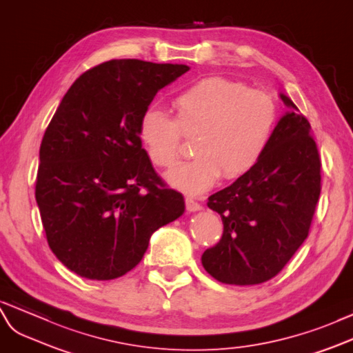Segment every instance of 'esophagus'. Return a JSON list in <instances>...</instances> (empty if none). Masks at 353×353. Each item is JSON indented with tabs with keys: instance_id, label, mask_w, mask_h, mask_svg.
<instances>
[{
	"instance_id": "34e87169",
	"label": "esophagus",
	"mask_w": 353,
	"mask_h": 353,
	"mask_svg": "<svg viewBox=\"0 0 353 353\" xmlns=\"http://www.w3.org/2000/svg\"><path fill=\"white\" fill-rule=\"evenodd\" d=\"M185 203H186V210L188 212H198V210L203 209V205L200 203H196L194 198H191V196H186Z\"/></svg>"
}]
</instances>
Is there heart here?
Here are the masks:
<instances>
[{"label":"heart","mask_w":353,"mask_h":353,"mask_svg":"<svg viewBox=\"0 0 353 353\" xmlns=\"http://www.w3.org/2000/svg\"><path fill=\"white\" fill-rule=\"evenodd\" d=\"M176 119L161 107L141 113L139 135L150 162L171 168L182 153V134L194 141L192 161L167 174L170 185L188 194L209 191L223 176L237 180L254 171L274 139L279 112L259 89L223 77L198 80L173 99Z\"/></svg>","instance_id":"b5f03b06"}]
</instances>
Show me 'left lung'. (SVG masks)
Masks as SVG:
<instances>
[{
	"instance_id": "1",
	"label": "left lung",
	"mask_w": 353,
	"mask_h": 353,
	"mask_svg": "<svg viewBox=\"0 0 353 353\" xmlns=\"http://www.w3.org/2000/svg\"><path fill=\"white\" fill-rule=\"evenodd\" d=\"M263 161L209 196L223 234L207 249V273L227 285H258L279 274L309 236L321 195V158L310 123L292 99Z\"/></svg>"
}]
</instances>
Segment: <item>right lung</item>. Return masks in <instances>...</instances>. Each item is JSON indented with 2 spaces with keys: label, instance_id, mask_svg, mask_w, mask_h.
<instances>
[{
  "label": "right lung",
  "instance_id": "obj_1",
  "mask_svg": "<svg viewBox=\"0 0 353 353\" xmlns=\"http://www.w3.org/2000/svg\"><path fill=\"white\" fill-rule=\"evenodd\" d=\"M189 70L182 64L112 59L71 85L40 146L35 180L49 248L90 280L128 273L153 232L185 212L180 192L155 173L139 122L158 90Z\"/></svg>",
  "mask_w": 353,
  "mask_h": 353
}]
</instances>
